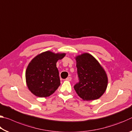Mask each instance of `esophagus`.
Listing matches in <instances>:
<instances>
[{"label":"esophagus","instance_id":"esophagus-1","mask_svg":"<svg viewBox=\"0 0 132 132\" xmlns=\"http://www.w3.org/2000/svg\"><path fill=\"white\" fill-rule=\"evenodd\" d=\"M66 80H68V81H71V77H68V78H66Z\"/></svg>","mask_w":132,"mask_h":132}]
</instances>
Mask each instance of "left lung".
Masks as SVG:
<instances>
[{
	"mask_svg": "<svg viewBox=\"0 0 132 132\" xmlns=\"http://www.w3.org/2000/svg\"><path fill=\"white\" fill-rule=\"evenodd\" d=\"M79 82L74 88L84 101L97 100L103 95L108 86V77L95 58L88 53L76 56Z\"/></svg>",
	"mask_w": 132,
	"mask_h": 132,
	"instance_id": "obj_1",
	"label": "left lung"
}]
</instances>
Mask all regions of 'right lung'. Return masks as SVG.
I'll list each match as a JSON object with an SVG mask.
<instances>
[{
	"label": "right lung",
	"instance_id": "right-lung-1",
	"mask_svg": "<svg viewBox=\"0 0 132 132\" xmlns=\"http://www.w3.org/2000/svg\"><path fill=\"white\" fill-rule=\"evenodd\" d=\"M65 55L64 53H55L48 51L31 60L26 71V80L33 94L47 97L55 93L61 84L56 63Z\"/></svg>",
	"mask_w": 132,
	"mask_h": 132
}]
</instances>
